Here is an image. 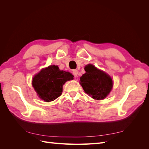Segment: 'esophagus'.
<instances>
[{
  "mask_svg": "<svg viewBox=\"0 0 149 149\" xmlns=\"http://www.w3.org/2000/svg\"><path fill=\"white\" fill-rule=\"evenodd\" d=\"M73 74L74 76H78V71L77 70H73Z\"/></svg>",
  "mask_w": 149,
  "mask_h": 149,
  "instance_id": "obj_1",
  "label": "esophagus"
}]
</instances>
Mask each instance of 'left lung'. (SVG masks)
I'll list each match as a JSON object with an SVG mask.
<instances>
[{
    "mask_svg": "<svg viewBox=\"0 0 149 149\" xmlns=\"http://www.w3.org/2000/svg\"><path fill=\"white\" fill-rule=\"evenodd\" d=\"M84 70L86 73L80 78V84L84 92L94 100L104 99L112 88L111 78L93 65L86 66Z\"/></svg>",
    "mask_w": 149,
    "mask_h": 149,
    "instance_id": "obj_1",
    "label": "left lung"
}]
</instances>
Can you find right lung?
Wrapping results in <instances>:
<instances>
[{
	"label": "right lung",
	"instance_id": "obj_1",
	"mask_svg": "<svg viewBox=\"0 0 149 149\" xmlns=\"http://www.w3.org/2000/svg\"><path fill=\"white\" fill-rule=\"evenodd\" d=\"M73 79V76L69 72L61 71L58 66L52 65L34 76L32 85L42 100L49 102L61 96L63 85L67 81Z\"/></svg>",
	"mask_w": 149,
	"mask_h": 149
}]
</instances>
